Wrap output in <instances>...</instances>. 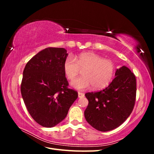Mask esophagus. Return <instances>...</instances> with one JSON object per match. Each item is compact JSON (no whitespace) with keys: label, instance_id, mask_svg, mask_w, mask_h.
<instances>
[{"label":"esophagus","instance_id":"obj_1","mask_svg":"<svg viewBox=\"0 0 154 154\" xmlns=\"http://www.w3.org/2000/svg\"><path fill=\"white\" fill-rule=\"evenodd\" d=\"M84 93H82V92H78V97H83L84 96Z\"/></svg>","mask_w":154,"mask_h":154}]
</instances>
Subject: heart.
<instances>
[{
	"instance_id": "b5f03b06",
	"label": "heart",
	"mask_w": 154,
	"mask_h": 154,
	"mask_svg": "<svg viewBox=\"0 0 154 154\" xmlns=\"http://www.w3.org/2000/svg\"><path fill=\"white\" fill-rule=\"evenodd\" d=\"M65 74L69 80L76 76L83 70L82 76L73 80L71 85L78 90H85L91 85L101 89L108 85L115 73V65L110 60L103 59L94 53H82L75 58L69 55L63 63Z\"/></svg>"
}]
</instances>
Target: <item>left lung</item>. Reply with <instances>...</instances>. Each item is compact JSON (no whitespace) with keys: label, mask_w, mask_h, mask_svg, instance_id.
Segmentation results:
<instances>
[{"label":"left lung","mask_w":154,"mask_h":154,"mask_svg":"<svg viewBox=\"0 0 154 154\" xmlns=\"http://www.w3.org/2000/svg\"><path fill=\"white\" fill-rule=\"evenodd\" d=\"M115 78L105 89L85 94L88 104L84 115L87 122L101 132L115 129L133 110L136 97V79L126 66L116 70Z\"/></svg>","instance_id":"1"}]
</instances>
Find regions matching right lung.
<instances>
[{"instance_id":"1","label":"right lung","mask_w":154,"mask_h":154,"mask_svg":"<svg viewBox=\"0 0 154 154\" xmlns=\"http://www.w3.org/2000/svg\"><path fill=\"white\" fill-rule=\"evenodd\" d=\"M67 55L64 48H45L27 63L23 72V100L32 119L42 127L61 122L78 97V92L68 88L64 72Z\"/></svg>"}]
</instances>
